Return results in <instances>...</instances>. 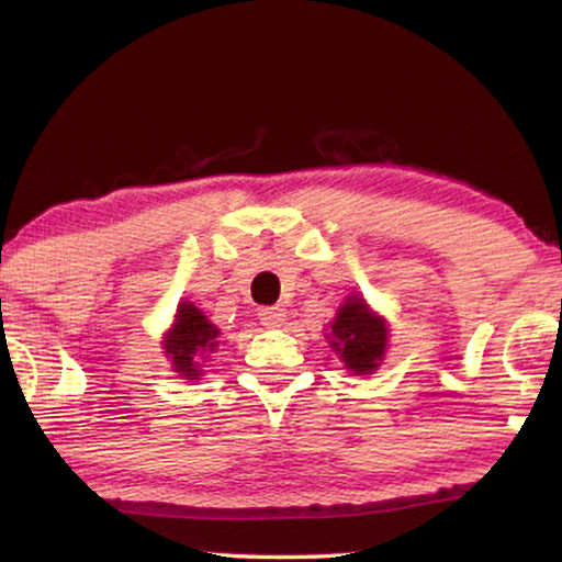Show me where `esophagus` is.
I'll return each instance as SVG.
<instances>
[{"instance_id":"obj_1","label":"esophagus","mask_w":562,"mask_h":562,"mask_svg":"<svg viewBox=\"0 0 562 562\" xmlns=\"http://www.w3.org/2000/svg\"><path fill=\"white\" fill-rule=\"evenodd\" d=\"M258 317H260V322L268 329H274V327H282L284 325V319H288V312H284L282 307H262L260 312H258Z\"/></svg>"}]
</instances>
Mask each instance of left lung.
<instances>
[{
	"label": "left lung",
	"mask_w": 562,
	"mask_h": 562,
	"mask_svg": "<svg viewBox=\"0 0 562 562\" xmlns=\"http://www.w3.org/2000/svg\"><path fill=\"white\" fill-rule=\"evenodd\" d=\"M325 339L349 374H374L386 357L389 322L359 292H351L337 307Z\"/></svg>",
	"instance_id": "obj_1"
}]
</instances>
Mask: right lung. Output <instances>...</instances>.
<instances>
[{"mask_svg": "<svg viewBox=\"0 0 562 562\" xmlns=\"http://www.w3.org/2000/svg\"><path fill=\"white\" fill-rule=\"evenodd\" d=\"M217 345H221V329L188 300L178 304L173 322L160 339L170 369L186 382L203 379L205 361H211Z\"/></svg>", "mask_w": 562, "mask_h": 562, "instance_id": "1", "label": "right lung"}]
</instances>
